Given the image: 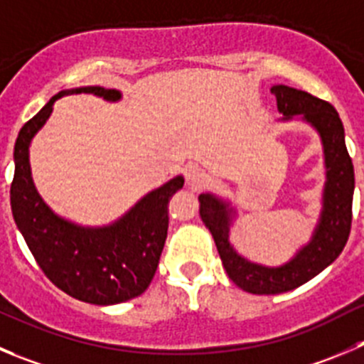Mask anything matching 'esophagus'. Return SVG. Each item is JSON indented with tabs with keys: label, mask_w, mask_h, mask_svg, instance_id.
Masks as SVG:
<instances>
[{
	"label": "esophagus",
	"mask_w": 364,
	"mask_h": 364,
	"mask_svg": "<svg viewBox=\"0 0 364 364\" xmlns=\"http://www.w3.org/2000/svg\"><path fill=\"white\" fill-rule=\"evenodd\" d=\"M186 184H188L193 191H200L202 188H205L207 175L202 169L195 168V166H189V168L186 169Z\"/></svg>",
	"instance_id": "esophagus-1"
}]
</instances>
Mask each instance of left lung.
<instances>
[{"label": "left lung", "instance_id": "1", "mask_svg": "<svg viewBox=\"0 0 364 364\" xmlns=\"http://www.w3.org/2000/svg\"><path fill=\"white\" fill-rule=\"evenodd\" d=\"M277 109L282 121L302 117L320 136L325 157V188L321 213L309 243L296 252L289 262L277 268L255 264L241 257L228 241L232 218L236 210L230 203L210 193L200 200V216L214 237L221 262L232 282L254 295H279L291 291L323 272L338 259L345 248L352 227V198H354V166L345 144V130L340 116L328 102L306 91L273 85Z\"/></svg>", "mask_w": 364, "mask_h": 364}]
</instances>
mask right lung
I'll return each mask as SVG.
<instances>
[{
    "instance_id": "add662e5",
    "label": "right lung",
    "mask_w": 364,
    "mask_h": 364,
    "mask_svg": "<svg viewBox=\"0 0 364 364\" xmlns=\"http://www.w3.org/2000/svg\"><path fill=\"white\" fill-rule=\"evenodd\" d=\"M121 100L116 89H68L55 95L36 116L23 124L14 146L10 203L17 228L44 275L73 299L96 306H112L136 299L150 286L168 236L169 198L184 186L175 176L139 200L124 216L107 227H80L57 216L37 193L30 169L28 148L33 136L65 95Z\"/></svg>"
}]
</instances>
